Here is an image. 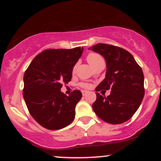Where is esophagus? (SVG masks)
<instances>
[{"label": "esophagus", "instance_id": "34e87169", "mask_svg": "<svg viewBox=\"0 0 161 161\" xmlns=\"http://www.w3.org/2000/svg\"><path fill=\"white\" fill-rule=\"evenodd\" d=\"M82 95H83V96H86V94L88 93V92L86 91V90H82Z\"/></svg>", "mask_w": 161, "mask_h": 161}]
</instances>
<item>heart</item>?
<instances>
[{"label":"heart","mask_w":161,"mask_h":161,"mask_svg":"<svg viewBox=\"0 0 161 161\" xmlns=\"http://www.w3.org/2000/svg\"><path fill=\"white\" fill-rule=\"evenodd\" d=\"M87 60H88V63L91 64V66H92V67H94L96 64H97L100 61L103 60V58H102V57L99 54V53H95V52H91V53H88V56H87ZM77 65H78V64H75L74 66H73V72L75 71V69H76V68H77ZM80 86L85 88H89L90 87H91V86H90L89 84H88V83H84V82L81 83Z\"/></svg>","instance_id":"1"}]
</instances>
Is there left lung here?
Here are the masks:
<instances>
[{"label":"left lung","mask_w":161,"mask_h":161,"mask_svg":"<svg viewBox=\"0 0 161 161\" xmlns=\"http://www.w3.org/2000/svg\"><path fill=\"white\" fill-rule=\"evenodd\" d=\"M90 48L102 55L107 63L105 78L95 91L111 90L108 97L96 92L93 110L108 123H124L134 115L145 95L142 68L129 51L119 47L99 43Z\"/></svg>","instance_id":"8db88e82"}]
</instances>
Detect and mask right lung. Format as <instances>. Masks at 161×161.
Returning a JSON list of instances; mask_svg holds the SVG:
<instances>
[{
  "label": "right lung",
  "instance_id": "add662e5",
  "mask_svg": "<svg viewBox=\"0 0 161 161\" xmlns=\"http://www.w3.org/2000/svg\"><path fill=\"white\" fill-rule=\"evenodd\" d=\"M82 52L80 47L45 50L25 70L24 100L29 114L44 128L60 129L74 119L75 108L82 98V92L74 90L66 96L60 88L71 81L73 68Z\"/></svg>",
  "mask_w": 161,
  "mask_h": 161
}]
</instances>
